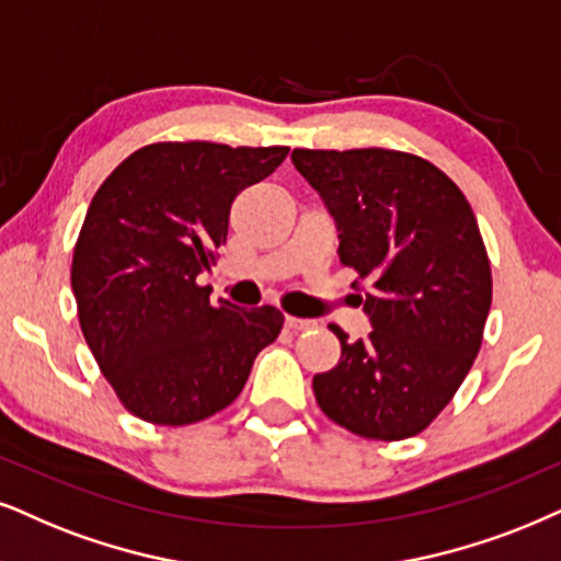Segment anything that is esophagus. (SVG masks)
I'll return each instance as SVG.
<instances>
[{
    "label": "esophagus",
    "mask_w": 561,
    "mask_h": 561,
    "mask_svg": "<svg viewBox=\"0 0 561 561\" xmlns=\"http://www.w3.org/2000/svg\"><path fill=\"white\" fill-rule=\"evenodd\" d=\"M285 325L289 331H308L313 329L316 321H310V318H295V316H287L285 318Z\"/></svg>",
    "instance_id": "obj_1"
}]
</instances>
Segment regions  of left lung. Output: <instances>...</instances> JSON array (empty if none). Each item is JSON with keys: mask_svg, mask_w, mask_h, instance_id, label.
<instances>
[{"mask_svg": "<svg viewBox=\"0 0 561 561\" xmlns=\"http://www.w3.org/2000/svg\"><path fill=\"white\" fill-rule=\"evenodd\" d=\"M339 230V261L357 272L373 331L331 325L333 370L313 378L318 407L367 439H407L448 407L477 359L492 305V268L463 191L399 150H295Z\"/></svg>", "mask_w": 561, "mask_h": 561, "instance_id": "obj_1", "label": "left lung"}]
</instances>
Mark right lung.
I'll return each mask as SVG.
<instances>
[{
	"label": "right lung",
	"instance_id": "1",
	"mask_svg": "<svg viewBox=\"0 0 561 561\" xmlns=\"http://www.w3.org/2000/svg\"><path fill=\"white\" fill-rule=\"evenodd\" d=\"M287 152L154 141L92 196L72 259L77 316L105 380L139 420L183 427L230 407L279 336L285 316L272 305H211V287L196 279L228 240L236 196Z\"/></svg>",
	"mask_w": 561,
	"mask_h": 561
}]
</instances>
